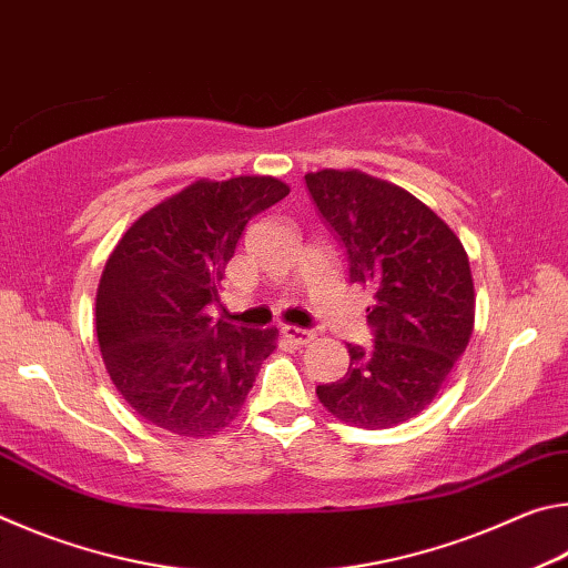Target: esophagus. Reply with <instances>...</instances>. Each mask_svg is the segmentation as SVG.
<instances>
[{
  "mask_svg": "<svg viewBox=\"0 0 568 568\" xmlns=\"http://www.w3.org/2000/svg\"><path fill=\"white\" fill-rule=\"evenodd\" d=\"M281 335H283V338H285L287 343H293V345H307V343H311V341L315 338L313 331L297 328V325H283Z\"/></svg>",
  "mask_w": 568,
  "mask_h": 568,
  "instance_id": "1",
  "label": "esophagus"
}]
</instances>
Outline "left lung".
I'll use <instances>...</instances> for the list:
<instances>
[{
    "instance_id": "8db88e82",
    "label": "left lung",
    "mask_w": 568,
    "mask_h": 568,
    "mask_svg": "<svg viewBox=\"0 0 568 568\" xmlns=\"http://www.w3.org/2000/svg\"><path fill=\"white\" fill-rule=\"evenodd\" d=\"M305 182L348 250L351 281L373 295L365 313L376 333L368 348L348 343L345 378L315 393L348 426H398L434 403L474 333L466 247L434 210L388 180L328 168L307 172Z\"/></svg>"
}]
</instances>
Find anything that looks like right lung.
Segmentation results:
<instances>
[{
  "label": "right lung",
  "instance_id": "right-lung-1",
  "mask_svg": "<svg viewBox=\"0 0 568 568\" xmlns=\"http://www.w3.org/2000/svg\"><path fill=\"white\" fill-rule=\"evenodd\" d=\"M291 192L271 175L200 178L142 213L104 263L94 328L104 368L140 418L205 438L237 418L277 328L213 321L247 220Z\"/></svg>",
  "mask_w": 568,
  "mask_h": 568
}]
</instances>
